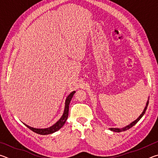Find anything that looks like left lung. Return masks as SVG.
I'll return each instance as SVG.
<instances>
[{
    "instance_id": "1",
    "label": "left lung",
    "mask_w": 158,
    "mask_h": 158,
    "mask_svg": "<svg viewBox=\"0 0 158 158\" xmlns=\"http://www.w3.org/2000/svg\"><path fill=\"white\" fill-rule=\"evenodd\" d=\"M148 100H149V99L148 100V101H147L146 105V106H145V108H144L143 112H142V113H141V114L140 115V116H139V118H137V120H135V121H133L132 123H130V125H127V126H125V127H123V128H110V130H111V131H113V132H123V131L127 130L130 129V128L132 127V126H134V125H135L136 123H137L139 121V120L141 118H142V116H143L144 114H145V112H146V109H147V107H148Z\"/></svg>"
}]
</instances>
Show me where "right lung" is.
<instances>
[{"instance_id": "add662e5", "label": "right lung", "mask_w": 158, "mask_h": 158, "mask_svg": "<svg viewBox=\"0 0 158 158\" xmlns=\"http://www.w3.org/2000/svg\"><path fill=\"white\" fill-rule=\"evenodd\" d=\"M76 91H73L70 94H69L68 97H67L65 100V109H64V112L63 116H61L60 118L58 120V121L54 125H53L52 126L47 128H43V129H38V128H34L28 126V125L24 124L26 127H28L29 129L31 130L33 132H35L37 134H39V135H49V134H52L53 132H56L58 130H60L61 127H62L64 124L65 123V122L68 119V113H69V105L70 103V101L73 98V95Z\"/></svg>"}]
</instances>
